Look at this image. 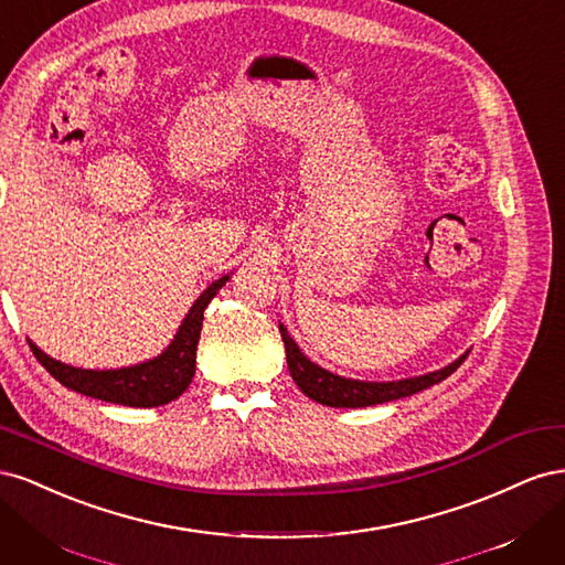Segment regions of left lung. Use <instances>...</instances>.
<instances>
[{"instance_id":"1","label":"left lung","mask_w":565,"mask_h":565,"mask_svg":"<svg viewBox=\"0 0 565 565\" xmlns=\"http://www.w3.org/2000/svg\"><path fill=\"white\" fill-rule=\"evenodd\" d=\"M278 328L282 334L287 367H289V374H292V380L311 401L328 407H367V405H380V403L413 396V393H419L450 377V374L465 363V358L469 355V351H465L450 365L440 367L436 372L419 374V377H407L396 382H365V380L341 377V374L320 367L318 363L311 361L309 355L301 353L297 341L289 337L282 322H278Z\"/></svg>"}]
</instances>
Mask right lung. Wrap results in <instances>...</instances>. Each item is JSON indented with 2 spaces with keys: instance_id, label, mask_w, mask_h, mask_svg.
I'll return each instance as SVG.
<instances>
[{
  "instance_id": "1",
  "label": "right lung",
  "mask_w": 565,
  "mask_h": 565,
  "mask_svg": "<svg viewBox=\"0 0 565 565\" xmlns=\"http://www.w3.org/2000/svg\"><path fill=\"white\" fill-rule=\"evenodd\" d=\"M231 278L221 276L195 299L191 311L181 320L174 339L169 347L150 361L136 363L129 367L115 370H84L75 365H65L56 358L46 355L38 344H28L38 361L46 367L51 377L58 380L63 386L73 388L84 396H92L106 403L129 405V407H158L177 401L181 393L193 382L195 374V351L200 341V330L204 320V309L216 297V292Z\"/></svg>"
}]
</instances>
